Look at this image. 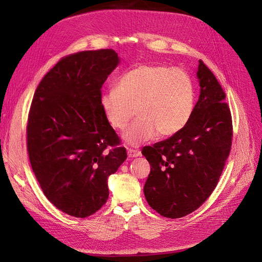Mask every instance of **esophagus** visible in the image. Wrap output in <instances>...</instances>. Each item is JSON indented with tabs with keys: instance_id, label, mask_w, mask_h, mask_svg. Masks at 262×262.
<instances>
[{
	"instance_id": "obj_1",
	"label": "esophagus",
	"mask_w": 262,
	"mask_h": 262,
	"mask_svg": "<svg viewBox=\"0 0 262 262\" xmlns=\"http://www.w3.org/2000/svg\"><path fill=\"white\" fill-rule=\"evenodd\" d=\"M127 156L128 158H137L141 156V152L139 150H134V149H128L127 150Z\"/></svg>"
}]
</instances>
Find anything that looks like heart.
<instances>
[{
	"instance_id": "heart-1",
	"label": "heart",
	"mask_w": 262,
	"mask_h": 262,
	"mask_svg": "<svg viewBox=\"0 0 262 262\" xmlns=\"http://www.w3.org/2000/svg\"><path fill=\"white\" fill-rule=\"evenodd\" d=\"M195 106V89L190 75L180 69L141 64L124 73L116 85L100 97L105 121L115 130H126L130 146L150 141L160 134L171 137L188 125Z\"/></svg>"
}]
</instances>
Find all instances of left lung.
<instances>
[{"instance_id": "obj_1", "label": "left lung", "mask_w": 262, "mask_h": 262, "mask_svg": "<svg viewBox=\"0 0 262 262\" xmlns=\"http://www.w3.org/2000/svg\"><path fill=\"white\" fill-rule=\"evenodd\" d=\"M196 75L201 93L188 125L141 151L151 165L144 196L154 210L171 219L191 214L210 196L233 137L226 93L216 76L202 60Z\"/></svg>"}]
</instances>
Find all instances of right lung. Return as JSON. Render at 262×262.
Segmentation results:
<instances>
[{"label":"right lung","mask_w":262,"mask_h":262,"mask_svg":"<svg viewBox=\"0 0 262 262\" xmlns=\"http://www.w3.org/2000/svg\"><path fill=\"white\" fill-rule=\"evenodd\" d=\"M113 50L68 55L36 87L27 149L36 180L52 204L89 217L105 204L108 177L127 158L100 108L101 89L119 64Z\"/></svg>","instance_id":"right-lung-1"}]
</instances>
